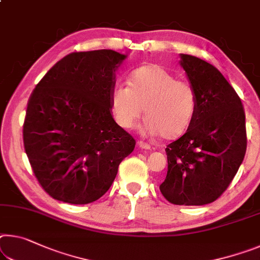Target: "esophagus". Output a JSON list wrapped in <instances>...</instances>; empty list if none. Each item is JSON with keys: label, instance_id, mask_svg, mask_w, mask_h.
I'll use <instances>...</instances> for the list:
<instances>
[{"label": "esophagus", "instance_id": "esophagus-1", "mask_svg": "<svg viewBox=\"0 0 260 260\" xmlns=\"http://www.w3.org/2000/svg\"><path fill=\"white\" fill-rule=\"evenodd\" d=\"M138 145H139L140 148H142V149H146V150H150L151 149V147L148 145V143L143 142V141H139Z\"/></svg>", "mask_w": 260, "mask_h": 260}]
</instances>
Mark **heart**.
I'll use <instances>...</instances> for the list:
<instances>
[{
  "label": "heart",
  "instance_id": "b5f03b06",
  "mask_svg": "<svg viewBox=\"0 0 260 260\" xmlns=\"http://www.w3.org/2000/svg\"><path fill=\"white\" fill-rule=\"evenodd\" d=\"M127 85H115L110 102L119 126L131 129L146 113L143 132L175 139L187 129L198 108V93L189 82L155 63L143 64L129 74Z\"/></svg>",
  "mask_w": 260,
  "mask_h": 260
}]
</instances>
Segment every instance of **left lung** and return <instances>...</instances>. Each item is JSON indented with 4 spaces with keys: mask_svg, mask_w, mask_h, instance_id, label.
Wrapping results in <instances>:
<instances>
[{
    "mask_svg": "<svg viewBox=\"0 0 260 260\" xmlns=\"http://www.w3.org/2000/svg\"><path fill=\"white\" fill-rule=\"evenodd\" d=\"M179 56L198 108L186 133L167 147L168 174L159 189L171 204L201 206L225 191L244 159L245 113L219 69L197 56Z\"/></svg>",
    "mask_w": 260,
    "mask_h": 260,
    "instance_id": "8db88e82",
    "label": "left lung"
}]
</instances>
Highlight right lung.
I'll list each match as a JSON object with an SVG mask.
<instances>
[{
    "label": "right lung",
    "mask_w": 260,
    "mask_h": 260,
    "mask_svg": "<svg viewBox=\"0 0 260 260\" xmlns=\"http://www.w3.org/2000/svg\"><path fill=\"white\" fill-rule=\"evenodd\" d=\"M127 57L112 49L66 55L37 84L23 127L32 170L53 199L73 205L104 196L135 140L114 121L110 96Z\"/></svg>",
    "instance_id": "1"
}]
</instances>
